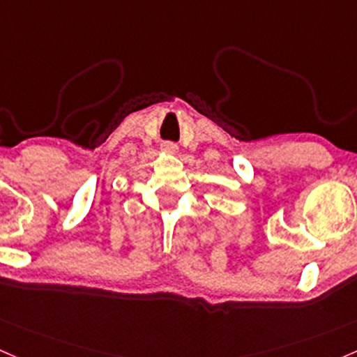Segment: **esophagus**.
<instances>
[{"instance_id":"obj_1","label":"esophagus","mask_w":357,"mask_h":357,"mask_svg":"<svg viewBox=\"0 0 357 357\" xmlns=\"http://www.w3.org/2000/svg\"><path fill=\"white\" fill-rule=\"evenodd\" d=\"M162 151L174 154V152H178V144L171 142V140H166V142H162Z\"/></svg>"}]
</instances>
